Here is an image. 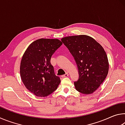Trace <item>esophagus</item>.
<instances>
[{"instance_id": "1", "label": "esophagus", "mask_w": 125, "mask_h": 125, "mask_svg": "<svg viewBox=\"0 0 125 125\" xmlns=\"http://www.w3.org/2000/svg\"><path fill=\"white\" fill-rule=\"evenodd\" d=\"M68 73H66L65 74L62 75V77H63V78H64V77H68Z\"/></svg>"}]
</instances>
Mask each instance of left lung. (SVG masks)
<instances>
[{"mask_svg": "<svg viewBox=\"0 0 125 125\" xmlns=\"http://www.w3.org/2000/svg\"><path fill=\"white\" fill-rule=\"evenodd\" d=\"M77 63L79 79L75 82V89L88 95L98 89L109 72V64L104 48L93 37L85 35L63 37Z\"/></svg>", "mask_w": 125, "mask_h": 125, "instance_id": "obj_1", "label": "left lung"}]
</instances>
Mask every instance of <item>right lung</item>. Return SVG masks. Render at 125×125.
Wrapping results in <instances>:
<instances>
[{
  "instance_id": "add662e5",
  "label": "right lung",
  "mask_w": 125,
  "mask_h": 125,
  "mask_svg": "<svg viewBox=\"0 0 125 125\" xmlns=\"http://www.w3.org/2000/svg\"><path fill=\"white\" fill-rule=\"evenodd\" d=\"M62 43L58 39H38L28 46L23 54L20 65L21 79L25 87L35 95H49L61 83L50 61Z\"/></svg>"
}]
</instances>
